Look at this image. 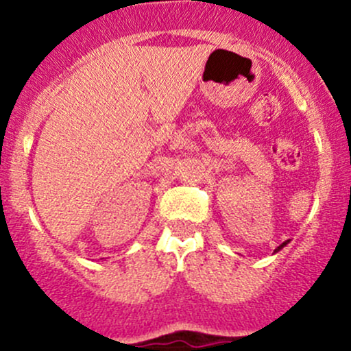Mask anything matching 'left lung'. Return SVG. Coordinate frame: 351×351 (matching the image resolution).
<instances>
[{"mask_svg": "<svg viewBox=\"0 0 351 351\" xmlns=\"http://www.w3.org/2000/svg\"><path fill=\"white\" fill-rule=\"evenodd\" d=\"M289 241H290V239H287V241H284V243H282V244H280V246H277V247H275V251H274V253H278V251H280V250H282V247H284V246H287V244H289Z\"/></svg>", "mask_w": 351, "mask_h": 351, "instance_id": "1", "label": "left lung"}]
</instances>
